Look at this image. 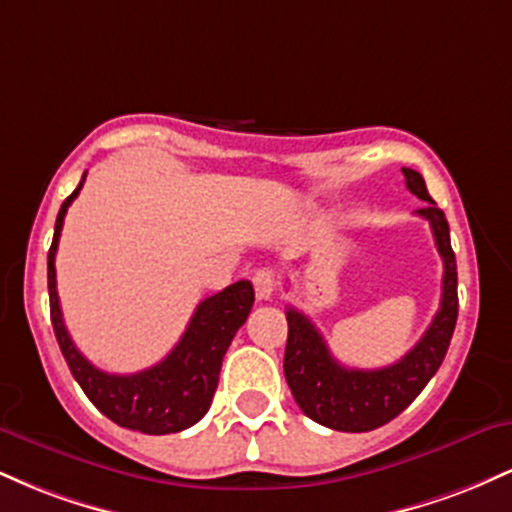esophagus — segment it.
Listing matches in <instances>:
<instances>
[{
    "label": "esophagus",
    "mask_w": 512,
    "mask_h": 512,
    "mask_svg": "<svg viewBox=\"0 0 512 512\" xmlns=\"http://www.w3.org/2000/svg\"><path fill=\"white\" fill-rule=\"evenodd\" d=\"M252 284H255V293L260 301H269L276 291V276L272 269H257L252 274Z\"/></svg>",
    "instance_id": "34e87169"
}]
</instances>
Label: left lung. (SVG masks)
<instances>
[{"label": "left lung", "instance_id": "left-lung-1", "mask_svg": "<svg viewBox=\"0 0 512 512\" xmlns=\"http://www.w3.org/2000/svg\"><path fill=\"white\" fill-rule=\"evenodd\" d=\"M411 195L424 199L426 207L416 214L431 223L436 248L443 257V296L424 337L397 363L375 370L346 368L327 349L308 315L286 310L284 375L291 395L308 419L344 433H363L385 426L419 397L443 363L457 322V264L450 248V226L433 202L426 182L416 170L402 168Z\"/></svg>", "mask_w": 512, "mask_h": 512}]
</instances>
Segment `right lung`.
Listing matches in <instances>:
<instances>
[{
	"label": "right lung",
	"mask_w": 512,
	"mask_h": 512,
	"mask_svg": "<svg viewBox=\"0 0 512 512\" xmlns=\"http://www.w3.org/2000/svg\"><path fill=\"white\" fill-rule=\"evenodd\" d=\"M84 180L86 173L79 187L62 202L48 252L50 320L57 344H60L64 361L86 397L117 426L149 433V436L185 431V428L195 426L211 407L216 385H219L223 356H226L236 332L248 320L252 303H255V289L250 281L243 279L204 298L197 305L180 342L156 366L132 375H113L96 368L76 349L67 327H64L55 274V255L64 216H67L69 204L84 187Z\"/></svg>",
	"instance_id": "right-lung-1"
}]
</instances>
